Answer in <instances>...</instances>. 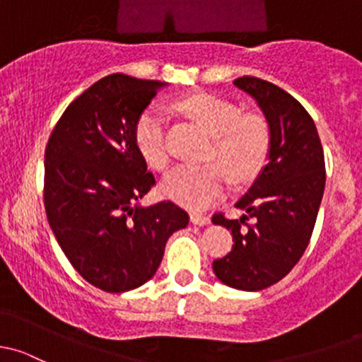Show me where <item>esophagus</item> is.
Returning <instances> with one entry per match:
<instances>
[{
  "mask_svg": "<svg viewBox=\"0 0 362 362\" xmlns=\"http://www.w3.org/2000/svg\"><path fill=\"white\" fill-rule=\"evenodd\" d=\"M189 219H192L193 225H199V226H206L211 223V218L206 214H199V212H193L192 216H189Z\"/></svg>",
  "mask_w": 362,
  "mask_h": 362,
  "instance_id": "obj_1",
  "label": "esophagus"
}]
</instances>
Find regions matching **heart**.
<instances>
[{
    "mask_svg": "<svg viewBox=\"0 0 362 362\" xmlns=\"http://www.w3.org/2000/svg\"><path fill=\"white\" fill-rule=\"evenodd\" d=\"M186 113L214 136L209 160H216L238 182L251 181L267 163L272 148L270 125L262 115H242L232 100L200 94L182 103ZM134 141L144 162L155 170L170 163L167 146V115L150 106L134 125ZM228 177L218 163L180 165L163 180V193L177 204L192 209L206 207L225 193Z\"/></svg>",
    "mask_w": 362,
    "mask_h": 362,
    "instance_id": "obj_1",
    "label": "heart"
}]
</instances>
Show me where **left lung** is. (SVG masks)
Listing matches in <instances>:
<instances>
[{"label":"left lung","mask_w":362,"mask_h":362,"mask_svg":"<svg viewBox=\"0 0 362 362\" xmlns=\"http://www.w3.org/2000/svg\"><path fill=\"white\" fill-rule=\"evenodd\" d=\"M233 85L258 100L272 132L268 163L235 204L240 219L212 216L232 232L233 247L212 262L216 277L242 291H262L284 279L310 242L326 182L317 129L308 111L267 80L242 76Z\"/></svg>","instance_id":"obj_1"}]
</instances>
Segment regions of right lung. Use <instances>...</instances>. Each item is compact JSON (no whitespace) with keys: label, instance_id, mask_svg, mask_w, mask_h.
I'll return each instance as SVG.
<instances>
[{"label":"right lung","instance_id":"add662e5","mask_svg":"<svg viewBox=\"0 0 362 362\" xmlns=\"http://www.w3.org/2000/svg\"><path fill=\"white\" fill-rule=\"evenodd\" d=\"M163 83L110 74L66 107L45 150L48 223L74 270L106 293L155 275L165 242L188 225L170 200L139 207L156 185L134 141V125Z\"/></svg>","mask_w":362,"mask_h":362}]
</instances>
